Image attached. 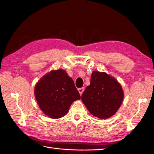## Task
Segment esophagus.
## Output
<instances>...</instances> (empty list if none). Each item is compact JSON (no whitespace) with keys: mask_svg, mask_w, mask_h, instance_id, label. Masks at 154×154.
<instances>
[{"mask_svg":"<svg viewBox=\"0 0 154 154\" xmlns=\"http://www.w3.org/2000/svg\"><path fill=\"white\" fill-rule=\"evenodd\" d=\"M84 87H82V88H78V91H79V92H80V95H82V94H83V91H84Z\"/></svg>","mask_w":154,"mask_h":154,"instance_id":"esophagus-1","label":"esophagus"}]
</instances>
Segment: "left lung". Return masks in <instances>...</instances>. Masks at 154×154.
I'll return each mask as SVG.
<instances>
[{"label": "left lung", "instance_id": "1", "mask_svg": "<svg viewBox=\"0 0 154 154\" xmlns=\"http://www.w3.org/2000/svg\"><path fill=\"white\" fill-rule=\"evenodd\" d=\"M119 83L105 72L94 71L91 84L83 92L82 100L91 114L100 119L113 116L119 109L123 99Z\"/></svg>", "mask_w": 154, "mask_h": 154}]
</instances>
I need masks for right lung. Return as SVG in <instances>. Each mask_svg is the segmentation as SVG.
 Masks as SVG:
<instances>
[{
  "label": "right lung",
  "mask_w": 154,
  "mask_h": 154,
  "mask_svg": "<svg viewBox=\"0 0 154 154\" xmlns=\"http://www.w3.org/2000/svg\"><path fill=\"white\" fill-rule=\"evenodd\" d=\"M35 94L40 109L53 119L63 117L72 102L81 98L73 80L62 69L42 78L35 86Z\"/></svg>",
  "instance_id": "1"
}]
</instances>
